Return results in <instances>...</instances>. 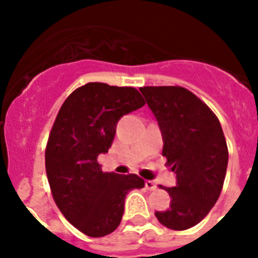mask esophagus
I'll use <instances>...</instances> for the list:
<instances>
[{"instance_id": "34e87169", "label": "esophagus", "mask_w": 258, "mask_h": 258, "mask_svg": "<svg viewBox=\"0 0 258 258\" xmlns=\"http://www.w3.org/2000/svg\"><path fill=\"white\" fill-rule=\"evenodd\" d=\"M145 186H146V188H147V190H150V191H151V190H155V188H157V184L154 183L153 180H146Z\"/></svg>"}]
</instances>
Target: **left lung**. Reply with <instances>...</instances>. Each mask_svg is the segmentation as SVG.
Listing matches in <instances>:
<instances>
[{
    "instance_id": "left-lung-1",
    "label": "left lung",
    "mask_w": 258,
    "mask_h": 258,
    "mask_svg": "<svg viewBox=\"0 0 258 258\" xmlns=\"http://www.w3.org/2000/svg\"><path fill=\"white\" fill-rule=\"evenodd\" d=\"M163 138L162 155L176 174V184L166 187L170 208L155 212L172 230L196 226L216 205L228 167V146L213 111L183 87H142Z\"/></svg>"
}]
</instances>
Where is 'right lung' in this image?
<instances>
[{"mask_svg": "<svg viewBox=\"0 0 258 258\" xmlns=\"http://www.w3.org/2000/svg\"><path fill=\"white\" fill-rule=\"evenodd\" d=\"M146 104L133 87L88 83L75 89L58 111L45 150V170L62 216L89 237L119 226L127 192L142 188L137 174L103 172L97 162L108 153L123 115Z\"/></svg>", "mask_w": 258, "mask_h": 258, "instance_id": "obj_1", "label": "right lung"}]
</instances>
